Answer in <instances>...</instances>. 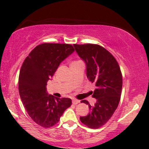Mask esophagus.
<instances>
[{
    "mask_svg": "<svg viewBox=\"0 0 149 149\" xmlns=\"http://www.w3.org/2000/svg\"><path fill=\"white\" fill-rule=\"evenodd\" d=\"M79 102H80V101L76 100V99H73V100H72V103L73 104H75V105H76V104H78Z\"/></svg>",
    "mask_w": 149,
    "mask_h": 149,
    "instance_id": "1",
    "label": "esophagus"
}]
</instances>
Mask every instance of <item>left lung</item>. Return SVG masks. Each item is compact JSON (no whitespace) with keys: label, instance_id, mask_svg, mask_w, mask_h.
I'll list each match as a JSON object with an SVG mask.
<instances>
[{"label":"left lung","instance_id":"1","mask_svg":"<svg viewBox=\"0 0 149 149\" xmlns=\"http://www.w3.org/2000/svg\"><path fill=\"white\" fill-rule=\"evenodd\" d=\"M78 56L86 64V75L96 89L92 97L97 100L92 107L86 100L81 102L88 104V116H81L83 124L92 129L102 127L111 118L118 106L123 86L120 69L113 56L99 45H73Z\"/></svg>","mask_w":149,"mask_h":149}]
</instances>
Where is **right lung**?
Segmentation results:
<instances>
[{
  "label": "right lung",
  "mask_w": 149,
  "mask_h": 149,
  "mask_svg": "<svg viewBox=\"0 0 149 149\" xmlns=\"http://www.w3.org/2000/svg\"><path fill=\"white\" fill-rule=\"evenodd\" d=\"M74 50L69 44L43 43L36 46L24 61L19 76V92L29 116L42 127L57 123L71 105V99L48 95L46 86L59 64Z\"/></svg>",
  "instance_id": "add662e5"
}]
</instances>
